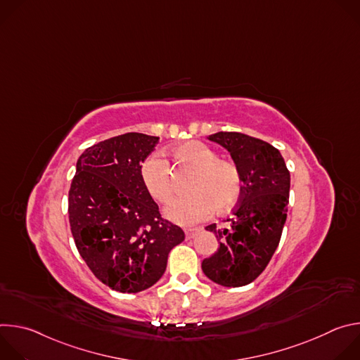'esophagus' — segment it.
Wrapping results in <instances>:
<instances>
[{"label":"esophagus","mask_w":360,"mask_h":360,"mask_svg":"<svg viewBox=\"0 0 360 360\" xmlns=\"http://www.w3.org/2000/svg\"><path fill=\"white\" fill-rule=\"evenodd\" d=\"M198 231H199V229H191V228L185 229V238H186V239H192V238L198 233Z\"/></svg>","instance_id":"esophagus-1"}]
</instances>
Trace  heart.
I'll return each mask as SVG.
<instances>
[{"mask_svg": "<svg viewBox=\"0 0 360 360\" xmlns=\"http://www.w3.org/2000/svg\"><path fill=\"white\" fill-rule=\"evenodd\" d=\"M179 168L193 171L188 191L167 210V217L175 224L191 226L207 219L214 210L218 212L233 208L243 191L239 168L229 160L199 141H188L172 150ZM142 184L149 195L160 203H169L175 195V182L168 162L160 155L146 158L139 169Z\"/></svg>", "mask_w": 360, "mask_h": 360, "instance_id": "obj_1", "label": "heart"}]
</instances>
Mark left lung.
<instances>
[{
  "mask_svg": "<svg viewBox=\"0 0 360 360\" xmlns=\"http://www.w3.org/2000/svg\"><path fill=\"white\" fill-rule=\"evenodd\" d=\"M208 139L229 150L240 171L243 191L228 228L207 226L219 248L202 261V271L218 285L245 286L265 271L279 245L290 175L281 152L262 139L239 132H217Z\"/></svg>",
  "mask_w": 360,
  "mask_h": 360,
  "instance_id": "1",
  "label": "left lung"
}]
</instances>
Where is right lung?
Listing matches in <instances>:
<instances>
[{
  "label": "right lung",
  "instance_id": "obj_1",
  "mask_svg": "<svg viewBox=\"0 0 360 360\" xmlns=\"http://www.w3.org/2000/svg\"><path fill=\"white\" fill-rule=\"evenodd\" d=\"M158 136L128 132L84 150L68 193L75 246L102 283L136 293L157 283L184 231L161 217L141 179Z\"/></svg>",
  "mask_w": 360,
  "mask_h": 360
}]
</instances>
